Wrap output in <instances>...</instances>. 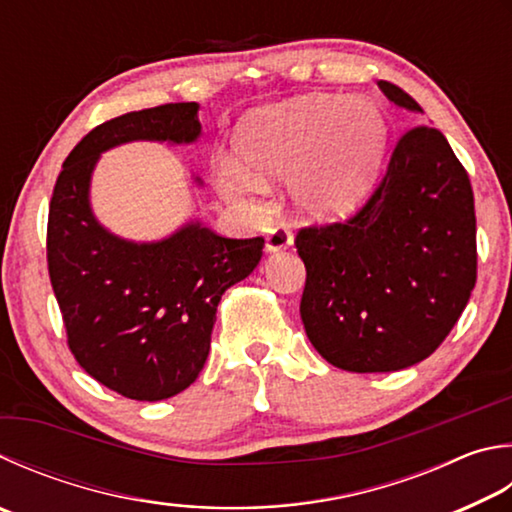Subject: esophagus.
Here are the masks:
<instances>
[{"label":"esophagus","mask_w":512,"mask_h":512,"mask_svg":"<svg viewBox=\"0 0 512 512\" xmlns=\"http://www.w3.org/2000/svg\"><path fill=\"white\" fill-rule=\"evenodd\" d=\"M293 244V235L286 226H275L268 230L266 235V250L268 253H277V250H284Z\"/></svg>","instance_id":"34e87169"}]
</instances>
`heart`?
<instances>
[{
	"instance_id": "1",
	"label": "heart",
	"mask_w": 512,
	"mask_h": 512,
	"mask_svg": "<svg viewBox=\"0 0 512 512\" xmlns=\"http://www.w3.org/2000/svg\"><path fill=\"white\" fill-rule=\"evenodd\" d=\"M387 141L383 111L371 100L300 98L250 116L239 150L259 174L286 176L297 212L311 221L347 217L367 190ZM232 197H255L264 181L239 165H226Z\"/></svg>"
}]
</instances>
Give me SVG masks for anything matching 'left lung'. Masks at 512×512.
Listing matches in <instances>:
<instances>
[{
    "mask_svg": "<svg viewBox=\"0 0 512 512\" xmlns=\"http://www.w3.org/2000/svg\"><path fill=\"white\" fill-rule=\"evenodd\" d=\"M398 107L421 111L380 80ZM300 302L311 345L356 374L398 371L439 349L477 284L475 194L466 167L430 125L405 132L383 179L347 221L297 230Z\"/></svg>",
    "mask_w": 512,
    "mask_h": 512,
    "instance_id": "left-lung-1",
    "label": "left lung"
}]
</instances>
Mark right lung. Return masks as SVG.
Segmentation results:
<instances>
[{
    "label": "right lung",
    "mask_w": 512,
    "mask_h": 512,
    "mask_svg": "<svg viewBox=\"0 0 512 512\" xmlns=\"http://www.w3.org/2000/svg\"><path fill=\"white\" fill-rule=\"evenodd\" d=\"M197 109L170 102L107 120L73 147L53 188L46 262L67 345L91 378L132 401H163L197 380L221 295L262 259L264 237L228 239L188 224L156 244H134L91 215L100 152L127 141L192 143Z\"/></svg>",
    "instance_id": "1"
}]
</instances>
